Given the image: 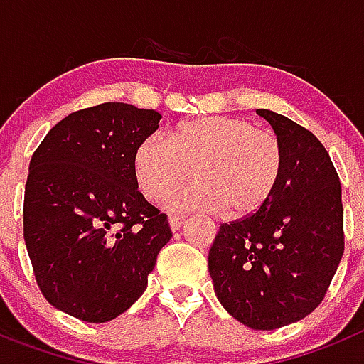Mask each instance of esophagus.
<instances>
[{
  "mask_svg": "<svg viewBox=\"0 0 364 364\" xmlns=\"http://www.w3.org/2000/svg\"><path fill=\"white\" fill-rule=\"evenodd\" d=\"M168 223H170V229L179 230L183 227V223H185V216H176V214H170Z\"/></svg>",
  "mask_w": 364,
  "mask_h": 364,
  "instance_id": "34e87169",
  "label": "esophagus"
}]
</instances>
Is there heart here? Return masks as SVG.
Here are the masks:
<instances>
[{
	"instance_id": "heart-1",
	"label": "heart",
	"mask_w": 364,
	"mask_h": 364,
	"mask_svg": "<svg viewBox=\"0 0 364 364\" xmlns=\"http://www.w3.org/2000/svg\"><path fill=\"white\" fill-rule=\"evenodd\" d=\"M282 148L269 129L240 117L207 115L178 124L166 137L139 143L132 170L139 192L161 201L194 176L198 181L168 200L172 210H225L242 218L273 196L282 173Z\"/></svg>"
}]
</instances>
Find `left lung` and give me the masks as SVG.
<instances>
[{"instance_id":"left-lung-1","label":"left lung","mask_w":364,"mask_h":364,"mask_svg":"<svg viewBox=\"0 0 364 364\" xmlns=\"http://www.w3.org/2000/svg\"><path fill=\"white\" fill-rule=\"evenodd\" d=\"M282 148V173L257 213L221 223L208 273L221 306L252 330H277L322 302L344 252L341 183L326 148L284 115L257 109Z\"/></svg>"}]
</instances>
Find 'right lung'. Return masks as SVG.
Segmentation results:
<instances>
[{"label":"right lung","instance_id":"obj_1","mask_svg":"<svg viewBox=\"0 0 364 364\" xmlns=\"http://www.w3.org/2000/svg\"><path fill=\"white\" fill-rule=\"evenodd\" d=\"M161 115L104 102L50 128L25 185L23 238L50 306L86 322L124 314L172 238L166 214L137 191L134 151Z\"/></svg>","mask_w":364,"mask_h":364}]
</instances>
